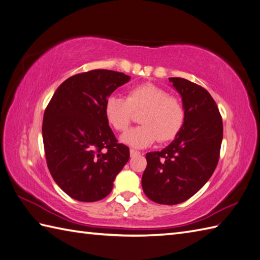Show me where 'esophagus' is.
<instances>
[{
	"instance_id": "34e87169",
	"label": "esophagus",
	"mask_w": 260,
	"mask_h": 260,
	"mask_svg": "<svg viewBox=\"0 0 260 260\" xmlns=\"http://www.w3.org/2000/svg\"><path fill=\"white\" fill-rule=\"evenodd\" d=\"M129 153H131V156H136V155H140V152L139 151H136V150H133V148H131V151H129Z\"/></svg>"
}]
</instances>
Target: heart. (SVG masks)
Masks as SVG:
<instances>
[{
	"label": "heart",
	"mask_w": 260,
	"mask_h": 260,
	"mask_svg": "<svg viewBox=\"0 0 260 260\" xmlns=\"http://www.w3.org/2000/svg\"><path fill=\"white\" fill-rule=\"evenodd\" d=\"M105 116L109 125L117 132H125L141 114V126L123 136V142L131 146L143 148L154 142L173 140L184 121V106L178 97L161 87L143 84L128 90L125 97L109 96L105 102Z\"/></svg>",
	"instance_id": "b5f03b06"
}]
</instances>
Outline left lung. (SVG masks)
I'll use <instances>...</instances> for the list:
<instances>
[{
  "label": "left lung",
  "instance_id": "obj_1",
  "mask_svg": "<svg viewBox=\"0 0 260 260\" xmlns=\"http://www.w3.org/2000/svg\"><path fill=\"white\" fill-rule=\"evenodd\" d=\"M182 97L184 123L161 152L146 154L142 187L150 200L173 206L186 201L211 178L219 162L222 117L207 89L184 78H169Z\"/></svg>",
  "mask_w": 260,
  "mask_h": 260
}]
</instances>
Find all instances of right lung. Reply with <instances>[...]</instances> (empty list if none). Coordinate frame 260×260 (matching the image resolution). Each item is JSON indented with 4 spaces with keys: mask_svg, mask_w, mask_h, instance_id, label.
<instances>
[{
    "mask_svg": "<svg viewBox=\"0 0 260 260\" xmlns=\"http://www.w3.org/2000/svg\"><path fill=\"white\" fill-rule=\"evenodd\" d=\"M131 77L95 69L64 80L43 115L42 137L48 169L54 182L75 200L107 197L129 158L105 116V102Z\"/></svg>",
    "mask_w": 260,
    "mask_h": 260,
    "instance_id": "right-lung-1",
    "label": "right lung"
}]
</instances>
